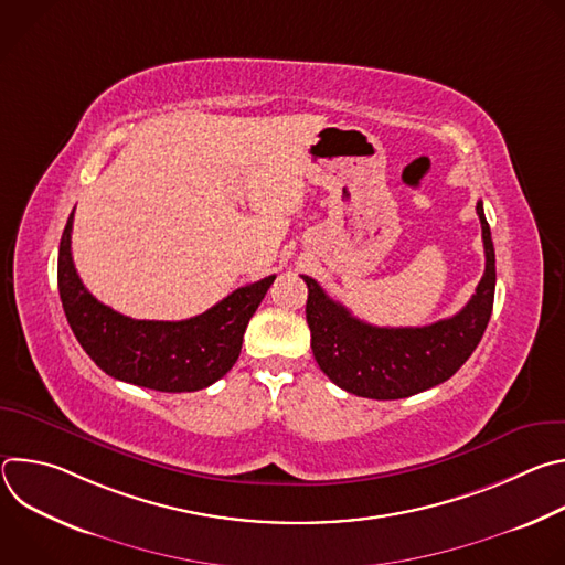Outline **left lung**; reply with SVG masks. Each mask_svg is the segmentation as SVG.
Segmentation results:
<instances>
[{
    "label": "left lung",
    "mask_w": 565,
    "mask_h": 565,
    "mask_svg": "<svg viewBox=\"0 0 565 565\" xmlns=\"http://www.w3.org/2000/svg\"><path fill=\"white\" fill-rule=\"evenodd\" d=\"M476 214L486 246V273L467 306L436 324L405 329L366 324L312 277L301 275L308 286L310 349L331 382L360 397L399 399L449 380L467 362L488 329L497 288L494 244L482 201L476 203Z\"/></svg>",
    "instance_id": "8db88e82"
}]
</instances>
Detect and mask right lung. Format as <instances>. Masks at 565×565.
<instances>
[{"mask_svg":"<svg viewBox=\"0 0 565 565\" xmlns=\"http://www.w3.org/2000/svg\"><path fill=\"white\" fill-rule=\"evenodd\" d=\"M73 212L57 255V288L79 347L111 377L153 391H199L221 380L238 360L250 317L275 275L227 295L210 310L181 319H131L100 303L79 281L71 257Z\"/></svg>","mask_w":565,"mask_h":565,"instance_id":"1","label":"right lung"}]
</instances>
